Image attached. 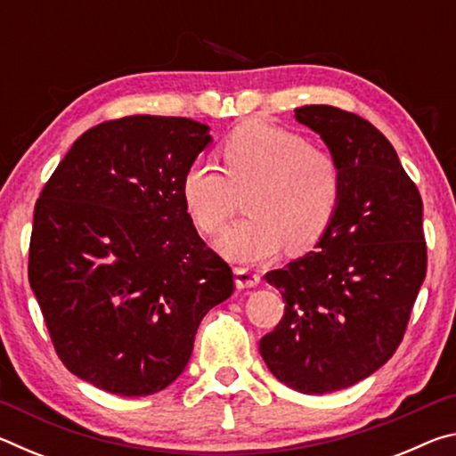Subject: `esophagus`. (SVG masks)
<instances>
[{"label": "esophagus", "instance_id": "esophagus-1", "mask_svg": "<svg viewBox=\"0 0 456 456\" xmlns=\"http://www.w3.org/2000/svg\"><path fill=\"white\" fill-rule=\"evenodd\" d=\"M259 283H261V277L257 273H253L249 269H243V267L235 269L237 289H251V288H257Z\"/></svg>", "mask_w": 456, "mask_h": 456}]
</instances>
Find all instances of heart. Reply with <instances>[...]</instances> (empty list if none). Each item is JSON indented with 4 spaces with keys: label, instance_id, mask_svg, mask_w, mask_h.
<instances>
[{
    "label": "heart",
    "instance_id": "obj_1",
    "mask_svg": "<svg viewBox=\"0 0 456 456\" xmlns=\"http://www.w3.org/2000/svg\"><path fill=\"white\" fill-rule=\"evenodd\" d=\"M225 174L207 160L184 171L181 192L199 231L215 235L245 195L249 219L217 241L233 264L259 265L283 249H310L326 233L342 197V173L331 154L312 149L304 136L267 122H247L223 142Z\"/></svg>",
    "mask_w": 456,
    "mask_h": 456
}]
</instances>
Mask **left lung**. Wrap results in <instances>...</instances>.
I'll list each match as a JSON object with an SVG mask.
<instances>
[{"mask_svg": "<svg viewBox=\"0 0 456 456\" xmlns=\"http://www.w3.org/2000/svg\"><path fill=\"white\" fill-rule=\"evenodd\" d=\"M342 173L338 211L315 249L265 275L285 314L259 352L277 380L326 395L364 380L403 342L427 275L422 199L395 146L356 114L296 108Z\"/></svg>", "mask_w": 456, "mask_h": 456, "instance_id": "obj_1", "label": "left lung"}]
</instances>
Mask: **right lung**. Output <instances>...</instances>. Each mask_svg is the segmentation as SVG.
<instances>
[{
    "label": "right lung",
    "instance_id": "add662e5",
    "mask_svg": "<svg viewBox=\"0 0 456 456\" xmlns=\"http://www.w3.org/2000/svg\"><path fill=\"white\" fill-rule=\"evenodd\" d=\"M209 126L138 114L72 144L34 209L29 285L60 360L118 396L154 395L187 368L200 320L233 272L199 237L181 184Z\"/></svg>",
    "mask_w": 456,
    "mask_h": 456
}]
</instances>
